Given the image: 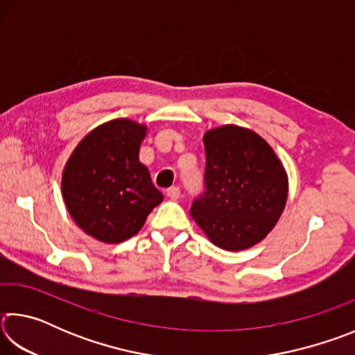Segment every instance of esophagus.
I'll use <instances>...</instances> for the list:
<instances>
[{"instance_id": "esophagus-1", "label": "esophagus", "mask_w": 355, "mask_h": 355, "mask_svg": "<svg viewBox=\"0 0 355 355\" xmlns=\"http://www.w3.org/2000/svg\"><path fill=\"white\" fill-rule=\"evenodd\" d=\"M180 196H182V191H180L178 186H172V188L167 189V197L172 200H178Z\"/></svg>"}]
</instances>
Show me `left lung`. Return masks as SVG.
Instances as JSON below:
<instances>
[{
  "instance_id": "8db88e82",
  "label": "left lung",
  "mask_w": 355,
  "mask_h": 355,
  "mask_svg": "<svg viewBox=\"0 0 355 355\" xmlns=\"http://www.w3.org/2000/svg\"><path fill=\"white\" fill-rule=\"evenodd\" d=\"M203 146L205 191L192 202V219L218 248L249 249L284 213L286 172L261 136L238 125L207 131Z\"/></svg>"
}]
</instances>
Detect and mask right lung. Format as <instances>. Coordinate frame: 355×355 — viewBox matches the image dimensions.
<instances>
[{"label": "right lung", "instance_id": "obj_1", "mask_svg": "<svg viewBox=\"0 0 355 355\" xmlns=\"http://www.w3.org/2000/svg\"><path fill=\"white\" fill-rule=\"evenodd\" d=\"M147 127L116 119L84 136L62 172V197L76 225L101 243L117 244L141 230L163 202L139 161Z\"/></svg>", "mask_w": 355, "mask_h": 355}]
</instances>
